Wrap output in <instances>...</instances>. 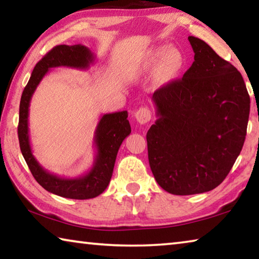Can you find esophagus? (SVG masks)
Segmentation results:
<instances>
[{
	"instance_id": "1",
	"label": "esophagus",
	"mask_w": 259,
	"mask_h": 259,
	"mask_svg": "<svg viewBox=\"0 0 259 259\" xmlns=\"http://www.w3.org/2000/svg\"><path fill=\"white\" fill-rule=\"evenodd\" d=\"M135 117H136V120H137L138 123L145 124V123H147V122H150L151 117H152V113L150 111V108L142 107L135 113Z\"/></svg>"
}]
</instances>
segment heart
<instances>
[{"instance_id":"obj_1","label":"heart","mask_w":259,"mask_h":259,"mask_svg":"<svg viewBox=\"0 0 259 259\" xmlns=\"http://www.w3.org/2000/svg\"><path fill=\"white\" fill-rule=\"evenodd\" d=\"M184 66V58L175 48L161 47L150 51L143 61V71L150 72L157 67V78L169 82L176 77Z\"/></svg>"}]
</instances>
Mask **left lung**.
Segmentation results:
<instances>
[{"label":"left lung","mask_w":259,"mask_h":259,"mask_svg":"<svg viewBox=\"0 0 259 259\" xmlns=\"http://www.w3.org/2000/svg\"><path fill=\"white\" fill-rule=\"evenodd\" d=\"M194 61L181 80L153 94L157 120L147 131L148 161L157 184L175 195L211 191L242 150L250 112L243 77L198 37Z\"/></svg>","instance_id":"obj_1"}]
</instances>
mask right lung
<instances>
[{"label":"right lung","mask_w":259,"mask_h":259,"mask_svg":"<svg viewBox=\"0 0 259 259\" xmlns=\"http://www.w3.org/2000/svg\"><path fill=\"white\" fill-rule=\"evenodd\" d=\"M94 61L93 52L89 48L82 45L55 47L34 67L20 99L18 138L20 151L26 163L34 178L45 190L67 199H93L106 190L112 178L119 148L126 136L131 133L128 112L104 114L100 117L95 131L96 157L91 169L81 177L63 178L47 171L33 155L28 134L29 103L38 83L50 68L66 66L87 69L94 64Z\"/></svg>","instance_id":"1"}]
</instances>
